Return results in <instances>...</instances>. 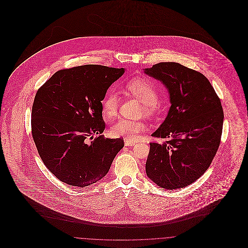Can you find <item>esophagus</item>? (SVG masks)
Returning <instances> with one entry per match:
<instances>
[{
  "mask_svg": "<svg viewBox=\"0 0 248 248\" xmlns=\"http://www.w3.org/2000/svg\"><path fill=\"white\" fill-rule=\"evenodd\" d=\"M124 143H125V146H134L136 143L133 141H129V140H124Z\"/></svg>",
  "mask_w": 248,
  "mask_h": 248,
  "instance_id": "34e87169",
  "label": "esophagus"
}]
</instances>
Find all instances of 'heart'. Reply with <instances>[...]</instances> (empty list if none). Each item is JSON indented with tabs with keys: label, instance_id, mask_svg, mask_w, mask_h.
I'll return each mask as SVG.
<instances>
[{
	"label": "heart",
	"instance_id": "1",
	"mask_svg": "<svg viewBox=\"0 0 248 248\" xmlns=\"http://www.w3.org/2000/svg\"><path fill=\"white\" fill-rule=\"evenodd\" d=\"M126 88L128 92L143 102L142 112L147 115H152L156 108L158 94L154 85L146 79L136 78L127 83ZM119 100L117 95L109 92L102 100V112L107 118L113 117L118 109ZM147 127L144 122L120 119L112 124L109 133L114 138H124L129 141H137L142 133L146 131Z\"/></svg>",
	"mask_w": 248,
	"mask_h": 248
}]
</instances>
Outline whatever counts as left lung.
<instances>
[{
  "label": "left lung",
  "instance_id": "8db88e82",
  "mask_svg": "<svg viewBox=\"0 0 248 248\" xmlns=\"http://www.w3.org/2000/svg\"><path fill=\"white\" fill-rule=\"evenodd\" d=\"M145 73L166 86L171 101L167 117L152 135L170 140L150 143L147 176L164 189L186 187L209 168L220 144V99L202 73L178 63L161 62Z\"/></svg>",
  "mask_w": 248,
  "mask_h": 248
}]
</instances>
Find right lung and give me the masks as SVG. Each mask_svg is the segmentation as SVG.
Returning <instances> with one entry per match:
<instances>
[{
	"label": "right lung",
	"instance_id": "1",
	"mask_svg": "<svg viewBox=\"0 0 248 248\" xmlns=\"http://www.w3.org/2000/svg\"><path fill=\"white\" fill-rule=\"evenodd\" d=\"M124 69L85 65L56 71L37 93L31 135L46 167L62 182L86 187L106 176L123 139H105L102 103Z\"/></svg>",
	"mask_w": 248,
	"mask_h": 248
}]
</instances>
